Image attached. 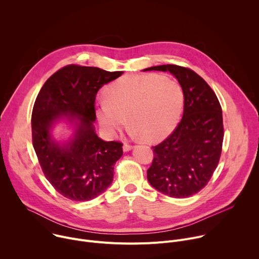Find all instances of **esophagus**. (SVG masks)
<instances>
[{
    "label": "esophagus",
    "mask_w": 259,
    "mask_h": 259,
    "mask_svg": "<svg viewBox=\"0 0 259 259\" xmlns=\"http://www.w3.org/2000/svg\"><path fill=\"white\" fill-rule=\"evenodd\" d=\"M132 145L131 144H129V143H124V145H123V151L124 152H129L131 149H132Z\"/></svg>",
    "instance_id": "34e87169"
}]
</instances>
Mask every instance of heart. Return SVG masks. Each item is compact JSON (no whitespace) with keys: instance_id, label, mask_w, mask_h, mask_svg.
I'll return each instance as SVG.
<instances>
[{"instance_id":"heart-1","label":"heart","mask_w":259,"mask_h":259,"mask_svg":"<svg viewBox=\"0 0 259 259\" xmlns=\"http://www.w3.org/2000/svg\"><path fill=\"white\" fill-rule=\"evenodd\" d=\"M105 100L96 109L101 126L117 134L129 121L143 139L157 141L175 128L182 113L181 85L157 73L125 76L105 89Z\"/></svg>"}]
</instances>
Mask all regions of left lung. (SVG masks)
Wrapping results in <instances>:
<instances>
[{
	"label": "left lung",
	"mask_w": 259,
	"mask_h": 259,
	"mask_svg": "<svg viewBox=\"0 0 259 259\" xmlns=\"http://www.w3.org/2000/svg\"><path fill=\"white\" fill-rule=\"evenodd\" d=\"M143 70L170 71L184 92L182 119L153 146L147 180L169 197H191L207 186L219 163L225 135L221 105L207 82L189 67L164 64Z\"/></svg>",
	"instance_id": "obj_1"
}]
</instances>
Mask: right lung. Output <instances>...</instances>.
<instances>
[{
	"mask_svg": "<svg viewBox=\"0 0 259 259\" xmlns=\"http://www.w3.org/2000/svg\"><path fill=\"white\" fill-rule=\"evenodd\" d=\"M123 71L68 64L45 82L31 113L34 152L45 177L64 198L90 201L113 182L114 166L123 155V143L104 141L94 132L98 90ZM65 115L80 123L74 139L61 147L51 139L52 124Z\"/></svg>",
	"mask_w": 259,
	"mask_h": 259,
	"instance_id": "1",
	"label": "right lung"
}]
</instances>
